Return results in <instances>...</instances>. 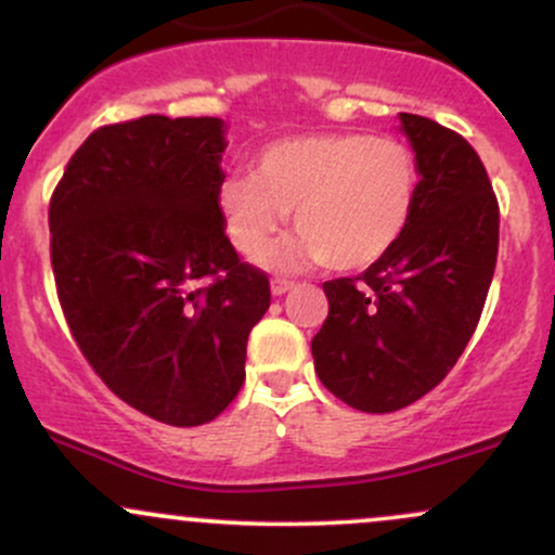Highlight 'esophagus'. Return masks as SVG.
I'll return each mask as SVG.
<instances>
[{
    "label": "esophagus",
    "mask_w": 555,
    "mask_h": 555,
    "mask_svg": "<svg viewBox=\"0 0 555 555\" xmlns=\"http://www.w3.org/2000/svg\"><path fill=\"white\" fill-rule=\"evenodd\" d=\"M292 286H295V282H289V279H273V282H271L273 297H282L284 292L292 289Z\"/></svg>",
    "instance_id": "obj_1"
}]
</instances>
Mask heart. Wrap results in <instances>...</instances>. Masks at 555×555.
<instances>
[{
    "instance_id": "obj_1",
    "label": "heart",
    "mask_w": 555,
    "mask_h": 555,
    "mask_svg": "<svg viewBox=\"0 0 555 555\" xmlns=\"http://www.w3.org/2000/svg\"><path fill=\"white\" fill-rule=\"evenodd\" d=\"M417 195V162L404 140L365 132H310L271 140L253 175L221 182L219 211L242 256H258L284 227L299 232L273 266L326 263L360 271L397 245Z\"/></svg>"
}]
</instances>
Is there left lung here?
<instances>
[{"mask_svg": "<svg viewBox=\"0 0 555 555\" xmlns=\"http://www.w3.org/2000/svg\"><path fill=\"white\" fill-rule=\"evenodd\" d=\"M417 162V195L397 245L360 276L323 284L313 336L321 384L360 412H397L433 391L480 321L499 256V201L460 132L399 114Z\"/></svg>", "mask_w": 555, "mask_h": 555, "instance_id": "left-lung-1", "label": "left lung"}]
</instances>
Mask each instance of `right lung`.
I'll return each instance as SVG.
<instances>
[{"label": "right lung", "mask_w": 555, "mask_h": 555, "mask_svg": "<svg viewBox=\"0 0 555 555\" xmlns=\"http://www.w3.org/2000/svg\"><path fill=\"white\" fill-rule=\"evenodd\" d=\"M224 122L104 125L49 203L56 297L95 375L158 423H211L245 384L247 336L271 305L266 271L224 232Z\"/></svg>", "instance_id": "1"}]
</instances>
